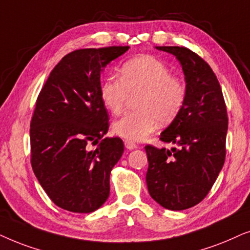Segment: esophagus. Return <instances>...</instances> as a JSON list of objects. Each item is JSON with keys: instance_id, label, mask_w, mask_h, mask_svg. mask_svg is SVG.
<instances>
[{"instance_id": "esophagus-1", "label": "esophagus", "mask_w": 250, "mask_h": 250, "mask_svg": "<svg viewBox=\"0 0 250 250\" xmlns=\"http://www.w3.org/2000/svg\"><path fill=\"white\" fill-rule=\"evenodd\" d=\"M125 148H128V149H135L138 147L137 144H135L134 142H130V141H125Z\"/></svg>"}]
</instances>
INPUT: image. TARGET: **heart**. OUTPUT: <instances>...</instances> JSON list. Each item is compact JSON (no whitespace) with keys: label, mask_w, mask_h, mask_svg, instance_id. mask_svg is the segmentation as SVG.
Instances as JSON below:
<instances>
[{"label":"heart","mask_w":250,"mask_h":250,"mask_svg":"<svg viewBox=\"0 0 250 250\" xmlns=\"http://www.w3.org/2000/svg\"><path fill=\"white\" fill-rule=\"evenodd\" d=\"M137 96V111L113 123V131L130 142H142L161 125L174 121L184 107L186 86L171 69L152 56H139L120 68V79L108 76L99 85L103 105L119 115L130 96Z\"/></svg>","instance_id":"1"}]
</instances>
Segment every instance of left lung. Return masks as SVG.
<instances>
[{
    "label": "left lung",
    "mask_w": 250,
    "mask_h": 250,
    "mask_svg": "<svg viewBox=\"0 0 250 250\" xmlns=\"http://www.w3.org/2000/svg\"><path fill=\"white\" fill-rule=\"evenodd\" d=\"M181 62L186 101L160 139L177 147L146 145L149 195L169 210H184L206 198L225 161L228 112L219 82L210 66L184 46H155Z\"/></svg>",
    "instance_id": "1"
}]
</instances>
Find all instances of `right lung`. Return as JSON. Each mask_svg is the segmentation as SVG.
<instances>
[{
	"mask_svg": "<svg viewBox=\"0 0 250 250\" xmlns=\"http://www.w3.org/2000/svg\"><path fill=\"white\" fill-rule=\"evenodd\" d=\"M129 46L80 49L55 66L31 121V164L51 201L72 212H92L109 195V175L125 151L104 137L108 113L99 97L101 72ZM97 145L95 150L88 144Z\"/></svg>",
	"mask_w": 250,
	"mask_h": 250,
	"instance_id": "add662e5",
	"label": "right lung"
}]
</instances>
